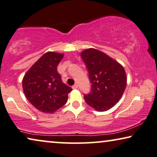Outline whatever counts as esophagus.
Masks as SVG:
<instances>
[{
	"label": "esophagus",
	"instance_id": "34e87169",
	"mask_svg": "<svg viewBox=\"0 0 157 157\" xmlns=\"http://www.w3.org/2000/svg\"><path fill=\"white\" fill-rule=\"evenodd\" d=\"M78 85H77V84H75V85L72 87V89H73V90L77 89V88H78Z\"/></svg>",
	"mask_w": 157,
	"mask_h": 157
}]
</instances>
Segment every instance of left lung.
<instances>
[{"mask_svg": "<svg viewBox=\"0 0 157 157\" xmlns=\"http://www.w3.org/2000/svg\"><path fill=\"white\" fill-rule=\"evenodd\" d=\"M81 56L92 83L91 92L84 96L85 101L97 111L109 110L120 101L127 86L123 66L94 48L85 50Z\"/></svg>", "mask_w": 157, "mask_h": 157, "instance_id": "8db88e82", "label": "left lung"}]
</instances>
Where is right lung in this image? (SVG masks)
I'll return each instance as SVG.
<instances>
[{
  "label": "right lung",
  "mask_w": 157,
  "mask_h": 157,
  "mask_svg": "<svg viewBox=\"0 0 157 157\" xmlns=\"http://www.w3.org/2000/svg\"><path fill=\"white\" fill-rule=\"evenodd\" d=\"M63 54L48 52L28 70L23 79L26 98L37 110L54 113L67 102L72 88L62 82L57 66Z\"/></svg>",
  "instance_id": "1"
}]
</instances>
